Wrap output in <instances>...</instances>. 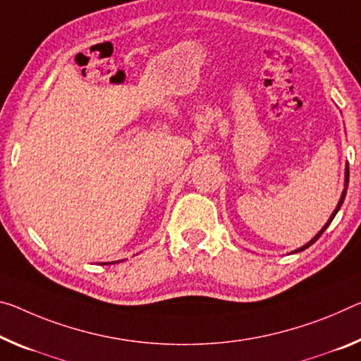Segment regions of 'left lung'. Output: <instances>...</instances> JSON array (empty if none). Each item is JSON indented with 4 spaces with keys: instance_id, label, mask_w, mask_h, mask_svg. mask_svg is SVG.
I'll return each instance as SVG.
<instances>
[{
    "instance_id": "8db88e82",
    "label": "left lung",
    "mask_w": 361,
    "mask_h": 361,
    "mask_svg": "<svg viewBox=\"0 0 361 361\" xmlns=\"http://www.w3.org/2000/svg\"><path fill=\"white\" fill-rule=\"evenodd\" d=\"M347 186H348V165H347V167H345V188H344V191H342V194H341V199H339V202H337V207L334 209V212H333V214H331V216H329V220L328 221H326V225L322 228V230H319L318 231V234H317V236H314L313 239H312V241H308L305 245H302V247L300 249H297L295 250V252H300V250H305L307 247H310V245L314 243V241H317V239L319 238V236H322V234L326 231V228H328L329 225H331V221H333V219H334V216H336V214H337V212H339V209H341V205L342 204H344V199H345V194H347Z\"/></svg>"
}]
</instances>
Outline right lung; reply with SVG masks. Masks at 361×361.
<instances>
[{
	"mask_svg": "<svg viewBox=\"0 0 361 361\" xmlns=\"http://www.w3.org/2000/svg\"><path fill=\"white\" fill-rule=\"evenodd\" d=\"M112 263H114V262H112ZM104 265H106V263H104Z\"/></svg>",
	"mask_w": 361,
	"mask_h": 361,
	"instance_id": "obj_1",
	"label": "right lung"
}]
</instances>
